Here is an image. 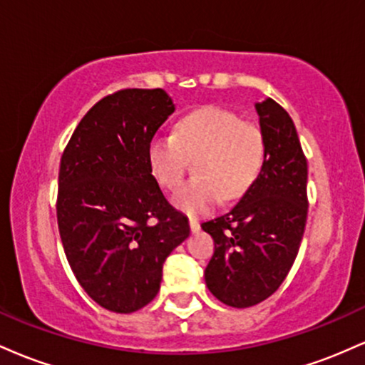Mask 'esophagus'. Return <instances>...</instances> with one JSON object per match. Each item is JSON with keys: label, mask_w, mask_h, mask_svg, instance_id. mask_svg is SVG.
I'll return each instance as SVG.
<instances>
[{"label": "esophagus", "mask_w": 365, "mask_h": 365, "mask_svg": "<svg viewBox=\"0 0 365 365\" xmlns=\"http://www.w3.org/2000/svg\"><path fill=\"white\" fill-rule=\"evenodd\" d=\"M188 225H190V230L194 233L200 230V225H199V221H197V217H190V220H188Z\"/></svg>", "instance_id": "obj_1"}]
</instances>
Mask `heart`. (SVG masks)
<instances>
[{"mask_svg": "<svg viewBox=\"0 0 365 365\" xmlns=\"http://www.w3.org/2000/svg\"><path fill=\"white\" fill-rule=\"evenodd\" d=\"M266 140L257 125L237 113L207 106L188 113L173 135L158 133L148 145V165L161 187L175 190L185 178L188 161L197 177L175 195L182 211L197 215L225 200L247 194L261 173Z\"/></svg>", "mask_w": 365, "mask_h": 365, "instance_id": "1", "label": "heart"}]
</instances>
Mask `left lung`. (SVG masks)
Returning a JSON list of instances; mask_svg holds the SVG:
<instances>
[{"instance_id":"8db88e82","label":"left lung","mask_w":365,"mask_h":365,"mask_svg":"<svg viewBox=\"0 0 365 365\" xmlns=\"http://www.w3.org/2000/svg\"><path fill=\"white\" fill-rule=\"evenodd\" d=\"M266 158L261 173L226 215L202 223L215 240L206 284L220 302L245 309L278 290L290 273L307 221V159L278 103L255 104Z\"/></svg>"}]
</instances>
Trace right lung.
<instances>
[{
  "instance_id": "1",
  "label": "right lung",
  "mask_w": 365,
  "mask_h": 365,
  "mask_svg": "<svg viewBox=\"0 0 365 365\" xmlns=\"http://www.w3.org/2000/svg\"><path fill=\"white\" fill-rule=\"evenodd\" d=\"M173 111L163 89L116 91L86 113L63 150V249L87 295L111 312L148 305L166 257L190 233L148 165L149 142Z\"/></svg>"
}]
</instances>
